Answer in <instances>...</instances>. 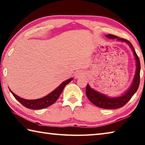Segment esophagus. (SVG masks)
Listing matches in <instances>:
<instances>
[{
	"label": "esophagus",
	"mask_w": 145,
	"mask_h": 145,
	"mask_svg": "<svg viewBox=\"0 0 145 145\" xmlns=\"http://www.w3.org/2000/svg\"><path fill=\"white\" fill-rule=\"evenodd\" d=\"M84 73L83 72H82V71H77V72H76V73H75V78H80L81 76L84 75Z\"/></svg>",
	"instance_id": "esophagus-1"
}]
</instances>
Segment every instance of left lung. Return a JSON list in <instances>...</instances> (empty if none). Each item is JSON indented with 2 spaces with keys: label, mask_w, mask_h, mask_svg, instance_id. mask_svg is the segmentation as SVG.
<instances>
[{
  "label": "left lung",
  "mask_w": 145,
  "mask_h": 145,
  "mask_svg": "<svg viewBox=\"0 0 145 145\" xmlns=\"http://www.w3.org/2000/svg\"><path fill=\"white\" fill-rule=\"evenodd\" d=\"M106 37L109 39H117V40L118 41L126 42V43L128 44L132 49L133 53H134L136 62H137V70H136V73L132 86L129 88V89L123 95L121 96V97L114 98L108 97L105 95L99 93L97 91H95V90L91 89L89 86V84H87L86 93L87 97L92 104L103 109H114L120 108V107L124 106L131 99L133 95L135 94L136 92L137 91L139 86H140L141 66L140 59H139L138 56L135 52V48L128 40L124 38H120L118 36L113 35H106Z\"/></svg>",
  "instance_id": "8db88e82"
}]
</instances>
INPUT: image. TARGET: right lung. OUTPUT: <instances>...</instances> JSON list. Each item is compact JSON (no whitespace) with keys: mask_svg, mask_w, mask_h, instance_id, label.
Listing matches in <instances>:
<instances>
[{"mask_svg":"<svg viewBox=\"0 0 145 145\" xmlns=\"http://www.w3.org/2000/svg\"><path fill=\"white\" fill-rule=\"evenodd\" d=\"M72 80L73 78L68 79L67 80L63 82L60 86L56 88L55 90H53L52 92H51L50 94L45 96L44 97L35 99V100H27V99L21 98L19 96L16 95L10 90V91L12 93V95L16 98V100H18L24 107L31 109H41L46 108V107L50 106L51 105L55 103L58 100V99L59 98V95H61L66 85L69 84Z\"/></svg>","mask_w":145,"mask_h":145,"instance_id":"obj_1","label":"right lung"}]
</instances>
